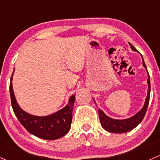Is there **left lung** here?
Returning <instances> with one entry per match:
<instances>
[{
	"mask_svg": "<svg viewBox=\"0 0 160 160\" xmlns=\"http://www.w3.org/2000/svg\"><path fill=\"white\" fill-rule=\"evenodd\" d=\"M130 46H131V49L133 51H136L138 52L137 49L129 43ZM143 59V58H142ZM143 66H145V69H147L145 63L143 59ZM148 96L145 100V105L143 108H142L138 113L135 115V116H132L131 118L127 119H123V120H118V119H112V118L107 116L102 110L98 109V115H99V119H100V123L102 128L107 131H109L111 133H116V134H121V133H126L128 131H131L134 128H135L142 121V119H144L146 113L147 108H148V102H149L150 98V91H151V88H150V78H149V74H148Z\"/></svg>",
	"mask_w": 160,
	"mask_h": 160,
	"instance_id": "1",
	"label": "left lung"
}]
</instances>
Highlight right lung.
<instances>
[{
    "label": "right lung",
    "mask_w": 160,
    "mask_h": 160,
    "mask_svg": "<svg viewBox=\"0 0 160 160\" xmlns=\"http://www.w3.org/2000/svg\"><path fill=\"white\" fill-rule=\"evenodd\" d=\"M9 90L14 112L28 132L45 140H55L67 134L71 128L75 95H72L69 98V104L62 110L51 116L41 117L31 116L20 108L14 95L12 82H10Z\"/></svg>",
    "instance_id": "obj_1"
}]
</instances>
